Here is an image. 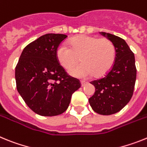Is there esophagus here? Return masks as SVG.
I'll list each match as a JSON object with an SVG mask.
<instances>
[{"label": "esophagus", "instance_id": "1", "mask_svg": "<svg viewBox=\"0 0 147 147\" xmlns=\"http://www.w3.org/2000/svg\"><path fill=\"white\" fill-rule=\"evenodd\" d=\"M87 84V82H85V81H81V85H82V86H85V85H86Z\"/></svg>", "mask_w": 147, "mask_h": 147}]
</instances>
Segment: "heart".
I'll list each match as a JSON object with an SVG mask.
<instances>
[{"instance_id":"b5f03b06","label":"heart","mask_w":147,"mask_h":147,"mask_svg":"<svg viewBox=\"0 0 147 147\" xmlns=\"http://www.w3.org/2000/svg\"><path fill=\"white\" fill-rule=\"evenodd\" d=\"M68 44L69 46L65 44L59 45L56 56L60 65L67 71L76 65L81 59L83 63L71 71L73 76L85 78L93 74L96 76H102L113 65L115 46L106 37L79 35L71 38Z\"/></svg>"}]
</instances>
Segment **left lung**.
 I'll use <instances>...</instances> for the list:
<instances>
[{
    "mask_svg": "<svg viewBox=\"0 0 147 147\" xmlns=\"http://www.w3.org/2000/svg\"><path fill=\"white\" fill-rule=\"evenodd\" d=\"M100 34L113 43L115 61L105 76L90 82L96 91L89 98V103L95 112L107 115L118 113L129 102L134 91L137 70L134 54L125 40L110 33Z\"/></svg>",
    "mask_w": 147,
    "mask_h": 147,
    "instance_id": "obj_1",
    "label": "left lung"
}]
</instances>
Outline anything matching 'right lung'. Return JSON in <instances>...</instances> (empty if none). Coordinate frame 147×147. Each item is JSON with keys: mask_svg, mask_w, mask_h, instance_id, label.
I'll return each instance as SVG.
<instances>
[{"mask_svg": "<svg viewBox=\"0 0 147 147\" xmlns=\"http://www.w3.org/2000/svg\"><path fill=\"white\" fill-rule=\"evenodd\" d=\"M67 37L46 34L23 49L15 67L18 91L30 109L43 116L64 113L80 81L67 74L58 62L56 52Z\"/></svg>", "mask_w": 147, "mask_h": 147, "instance_id": "obj_1", "label": "right lung"}]
</instances>
